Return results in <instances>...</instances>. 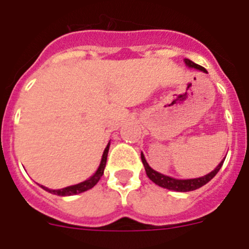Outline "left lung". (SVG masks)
<instances>
[{
    "label": "left lung",
    "mask_w": 249,
    "mask_h": 249,
    "mask_svg": "<svg viewBox=\"0 0 249 249\" xmlns=\"http://www.w3.org/2000/svg\"><path fill=\"white\" fill-rule=\"evenodd\" d=\"M185 63H186V66H189L190 68H195V69H197V71H203V73H207V71L203 68V67L194 63L192 60L185 59ZM141 159H142V163H143V165H144V170H146L147 176H148V178H151V180L153 181L156 185L160 186V187H164V189L173 190V191H178V192L194 191V190H197V189H199V187H202V186H204L207 182H209V181H211L212 178L216 175V174H218V171L220 170V168L223 166L224 160H225V159H224V160H221L220 163H219V165L216 166L213 171H211V173L207 174V175L202 176V178H187V180H178V178H170V176L163 175V174L153 170V169L148 165V163H147L146 159H144L143 153H141Z\"/></svg>",
    "instance_id": "left-lung-1"
}]
</instances>
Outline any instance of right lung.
<instances>
[{
    "label": "right lung",
    "mask_w": 249,
    "mask_h": 249,
    "mask_svg": "<svg viewBox=\"0 0 249 249\" xmlns=\"http://www.w3.org/2000/svg\"><path fill=\"white\" fill-rule=\"evenodd\" d=\"M109 144L110 143L108 142L107 147H106L105 152H103V156H102V159H101L100 166H98L97 171H96V173L93 174L90 178H88V180L78 183V185L68 186V187H64V189H60V190H50V189H47V187H43V186H41V187H42L43 190H46L47 192H50V194L58 195V196H73V195L81 194V192H85V191H88V190L92 189L93 186H95L96 183L100 181L101 176L103 175V171H105V168H106V163H107V156H108V151H109Z\"/></svg>",
    "instance_id": "1"
}]
</instances>
